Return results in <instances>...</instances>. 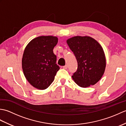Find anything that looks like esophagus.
I'll return each instance as SVG.
<instances>
[{
    "instance_id": "obj_1",
    "label": "esophagus",
    "mask_w": 126,
    "mask_h": 126,
    "mask_svg": "<svg viewBox=\"0 0 126 126\" xmlns=\"http://www.w3.org/2000/svg\"><path fill=\"white\" fill-rule=\"evenodd\" d=\"M63 68L64 69H67V68H68V65H64V66H63Z\"/></svg>"
}]
</instances>
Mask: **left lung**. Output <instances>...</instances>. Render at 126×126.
Listing matches in <instances>:
<instances>
[{"instance_id":"8db88e82","label":"left lung","mask_w":126,"mask_h":126,"mask_svg":"<svg viewBox=\"0 0 126 126\" xmlns=\"http://www.w3.org/2000/svg\"><path fill=\"white\" fill-rule=\"evenodd\" d=\"M78 63L72 76L74 82L82 88L95 85L102 78L106 66V56L100 43L89 36H74L66 40Z\"/></svg>"}]
</instances>
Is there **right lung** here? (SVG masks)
I'll list each match as a JSON object with an SVG mask.
<instances>
[{
    "label": "right lung",
    "instance_id": "1",
    "mask_svg": "<svg viewBox=\"0 0 126 126\" xmlns=\"http://www.w3.org/2000/svg\"><path fill=\"white\" fill-rule=\"evenodd\" d=\"M57 42L56 36H39L31 40L24 51L23 73L29 83L36 89L44 90L49 87L60 69L53 52Z\"/></svg>",
    "mask_w": 126,
    "mask_h": 126
}]
</instances>
